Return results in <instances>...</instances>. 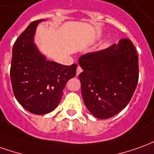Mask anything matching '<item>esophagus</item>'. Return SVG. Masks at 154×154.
Listing matches in <instances>:
<instances>
[{"mask_svg":"<svg viewBox=\"0 0 154 154\" xmlns=\"http://www.w3.org/2000/svg\"><path fill=\"white\" fill-rule=\"evenodd\" d=\"M82 72V68H81V66H77V76H78V75H79V74L81 73V72Z\"/></svg>","mask_w":154,"mask_h":154,"instance_id":"34e87169","label":"esophagus"}]
</instances>
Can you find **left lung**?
Listing matches in <instances>:
<instances>
[{"instance_id":"left-lung-1","label":"left lung","mask_w":154,"mask_h":154,"mask_svg":"<svg viewBox=\"0 0 154 154\" xmlns=\"http://www.w3.org/2000/svg\"><path fill=\"white\" fill-rule=\"evenodd\" d=\"M78 62L82 98L95 118H110L125 108L138 82V57L130 40L83 55Z\"/></svg>"}]
</instances>
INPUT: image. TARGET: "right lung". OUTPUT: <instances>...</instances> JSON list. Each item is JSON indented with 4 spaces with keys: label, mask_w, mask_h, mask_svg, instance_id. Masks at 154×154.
Listing matches in <instances>:
<instances>
[{
    "label": "right lung",
    "mask_w": 154,
    "mask_h": 154,
    "mask_svg": "<svg viewBox=\"0 0 154 154\" xmlns=\"http://www.w3.org/2000/svg\"><path fill=\"white\" fill-rule=\"evenodd\" d=\"M44 19L32 22L14 44L11 82L18 103L32 113L47 114L61 102L67 81L76 76L77 65L65 66L47 60L34 42L36 30Z\"/></svg>",
    "instance_id": "right-lung-1"
}]
</instances>
